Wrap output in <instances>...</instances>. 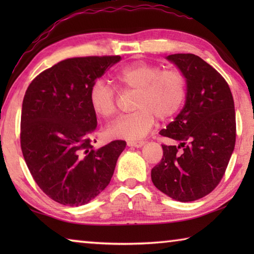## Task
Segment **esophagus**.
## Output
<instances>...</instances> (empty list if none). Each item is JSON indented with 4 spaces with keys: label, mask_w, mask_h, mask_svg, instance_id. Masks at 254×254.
I'll return each instance as SVG.
<instances>
[{
    "label": "esophagus",
    "mask_w": 254,
    "mask_h": 254,
    "mask_svg": "<svg viewBox=\"0 0 254 254\" xmlns=\"http://www.w3.org/2000/svg\"><path fill=\"white\" fill-rule=\"evenodd\" d=\"M145 142L144 141H130V142H127L128 147H134V148H141Z\"/></svg>",
    "instance_id": "34e87169"
}]
</instances>
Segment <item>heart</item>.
<instances>
[{
	"mask_svg": "<svg viewBox=\"0 0 254 254\" xmlns=\"http://www.w3.org/2000/svg\"><path fill=\"white\" fill-rule=\"evenodd\" d=\"M115 79L126 91L136 92L134 113L118 119L107 128V134L124 140H140L151 130L156 117L168 120L175 117L187 95V78L176 68L162 69L148 63H135L122 68ZM93 111L104 118L118 112L117 92L104 80H96L89 92Z\"/></svg>",
	"mask_w": 254,
	"mask_h": 254,
	"instance_id": "1",
	"label": "heart"
}]
</instances>
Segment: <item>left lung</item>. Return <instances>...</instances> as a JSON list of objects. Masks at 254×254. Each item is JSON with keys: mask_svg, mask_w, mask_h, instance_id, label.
Masks as SVG:
<instances>
[{"mask_svg": "<svg viewBox=\"0 0 254 254\" xmlns=\"http://www.w3.org/2000/svg\"><path fill=\"white\" fill-rule=\"evenodd\" d=\"M187 78L184 109L160 134L178 144H162L161 161L151 170L154 186L179 201L208 195L223 178L234 150V101L226 80L198 56L175 54Z\"/></svg>", "mask_w": 254, "mask_h": 254, "instance_id": "left-lung-1", "label": "left lung"}]
</instances>
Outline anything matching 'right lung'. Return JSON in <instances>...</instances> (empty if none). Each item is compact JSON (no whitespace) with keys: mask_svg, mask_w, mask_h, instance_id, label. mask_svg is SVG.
<instances>
[{"mask_svg":"<svg viewBox=\"0 0 254 254\" xmlns=\"http://www.w3.org/2000/svg\"><path fill=\"white\" fill-rule=\"evenodd\" d=\"M120 60V56L65 59L40 72L25 92L21 150L34 182L59 204L84 205L101 194L126 148L122 140L97 150L92 144L97 120L89 92Z\"/></svg>","mask_w":254,"mask_h":254,"instance_id":"1","label":"right lung"}]
</instances>
